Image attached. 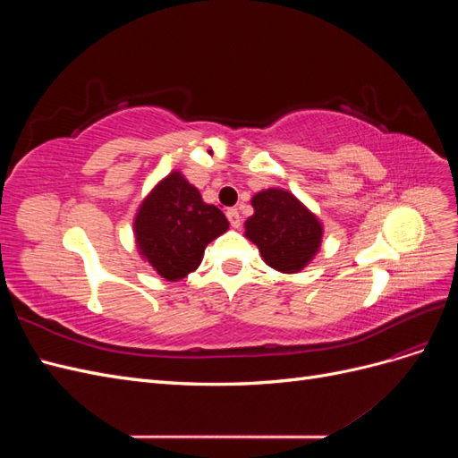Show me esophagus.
Masks as SVG:
<instances>
[{"label":"esophagus","instance_id":"esophagus-1","mask_svg":"<svg viewBox=\"0 0 458 458\" xmlns=\"http://www.w3.org/2000/svg\"><path fill=\"white\" fill-rule=\"evenodd\" d=\"M227 219H229L231 227H234V229L241 227V216H239L237 210H234V208H229V210H227Z\"/></svg>","mask_w":458,"mask_h":458}]
</instances>
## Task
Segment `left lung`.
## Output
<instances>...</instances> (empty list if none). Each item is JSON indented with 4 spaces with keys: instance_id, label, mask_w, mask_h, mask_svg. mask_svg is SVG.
Instances as JSON below:
<instances>
[{
    "instance_id": "obj_1",
    "label": "left lung",
    "mask_w": 458,
    "mask_h": 458,
    "mask_svg": "<svg viewBox=\"0 0 458 458\" xmlns=\"http://www.w3.org/2000/svg\"><path fill=\"white\" fill-rule=\"evenodd\" d=\"M254 214L244 221V237L252 241L269 267L300 273L321 250L323 224L293 192L271 187L252 197Z\"/></svg>"
}]
</instances>
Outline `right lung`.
<instances>
[{
    "mask_svg": "<svg viewBox=\"0 0 458 458\" xmlns=\"http://www.w3.org/2000/svg\"><path fill=\"white\" fill-rule=\"evenodd\" d=\"M229 229L225 214L174 170L150 189L133 217L140 256L162 279L177 283L199 269L206 246Z\"/></svg>",
    "mask_w": 458,
    "mask_h": 458,
    "instance_id": "add662e5",
    "label": "right lung"
}]
</instances>
